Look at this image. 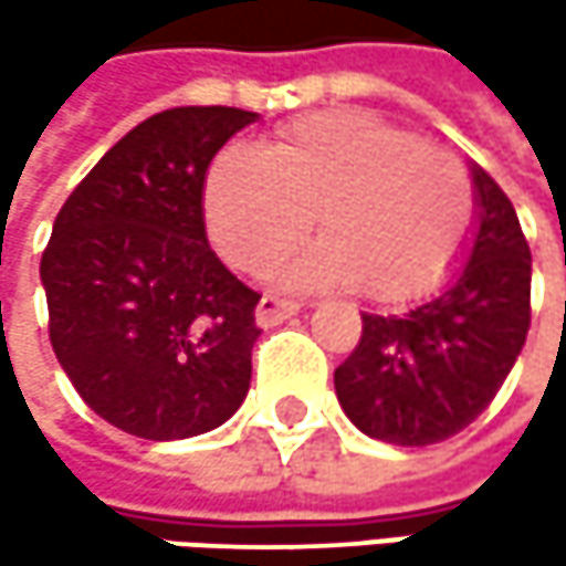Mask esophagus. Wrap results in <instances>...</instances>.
Masks as SVG:
<instances>
[{
	"label": "esophagus",
	"mask_w": 566,
	"mask_h": 566,
	"mask_svg": "<svg viewBox=\"0 0 566 566\" xmlns=\"http://www.w3.org/2000/svg\"><path fill=\"white\" fill-rule=\"evenodd\" d=\"M297 311H301L297 301H287V297H279V294H265V297L259 301V307H255V321H259L262 327H275V324H282V321H287V317L297 314Z\"/></svg>",
	"instance_id": "obj_1"
}]
</instances>
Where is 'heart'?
<instances>
[{
	"label": "heart",
	"instance_id": "1",
	"mask_svg": "<svg viewBox=\"0 0 566 566\" xmlns=\"http://www.w3.org/2000/svg\"><path fill=\"white\" fill-rule=\"evenodd\" d=\"M206 226L219 252L262 269L314 222L327 239L287 269L294 284H360L406 301L442 282L475 226L469 167L367 111L311 114L275 147L232 144L206 176Z\"/></svg>",
	"mask_w": 566,
	"mask_h": 566
}]
</instances>
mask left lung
<instances>
[{"instance_id": "left-lung-1", "label": "left lung", "mask_w": 566, "mask_h": 566, "mask_svg": "<svg viewBox=\"0 0 566 566\" xmlns=\"http://www.w3.org/2000/svg\"><path fill=\"white\" fill-rule=\"evenodd\" d=\"M479 229L442 294L406 314H364L334 370L347 419L370 439L432 446L475 422L511 374L531 327V249L505 189L472 167Z\"/></svg>"}]
</instances>
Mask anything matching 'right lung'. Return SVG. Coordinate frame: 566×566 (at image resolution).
Here are the masks:
<instances>
[{
  "label": "right lung",
  "instance_id": "right-lung-1",
  "mask_svg": "<svg viewBox=\"0 0 566 566\" xmlns=\"http://www.w3.org/2000/svg\"><path fill=\"white\" fill-rule=\"evenodd\" d=\"M255 117L154 114L57 212L42 255L57 364L101 419L137 439L209 432L249 394L262 294L209 249L202 186L212 157Z\"/></svg>",
  "mask_w": 566,
  "mask_h": 566
}]
</instances>
